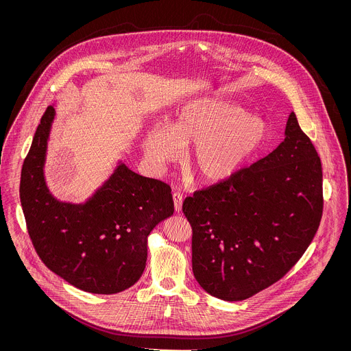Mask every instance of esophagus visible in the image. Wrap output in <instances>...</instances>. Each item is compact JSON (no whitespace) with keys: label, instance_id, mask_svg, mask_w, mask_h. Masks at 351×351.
Returning a JSON list of instances; mask_svg holds the SVG:
<instances>
[{"label":"esophagus","instance_id":"1","mask_svg":"<svg viewBox=\"0 0 351 351\" xmlns=\"http://www.w3.org/2000/svg\"><path fill=\"white\" fill-rule=\"evenodd\" d=\"M172 199H173L175 210H176V212H180V210H182V206H183V196H182L179 192H175V193L172 195Z\"/></svg>","mask_w":351,"mask_h":351}]
</instances>
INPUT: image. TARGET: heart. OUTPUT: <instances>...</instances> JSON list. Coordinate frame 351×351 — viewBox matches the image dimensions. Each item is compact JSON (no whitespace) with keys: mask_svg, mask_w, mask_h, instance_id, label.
I'll list each match as a JSON object with an SVG mask.
<instances>
[{"mask_svg":"<svg viewBox=\"0 0 351 351\" xmlns=\"http://www.w3.org/2000/svg\"><path fill=\"white\" fill-rule=\"evenodd\" d=\"M267 138V123L262 118L247 116L238 105L200 100L182 108L167 132H147L142 145L158 166L179 159L180 149L193 146L189 167L202 182L218 183L245 167Z\"/></svg>","mask_w":351,"mask_h":351,"instance_id":"heart-1","label":"heart"}]
</instances>
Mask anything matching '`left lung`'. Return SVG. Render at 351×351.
<instances>
[{
    "mask_svg": "<svg viewBox=\"0 0 351 351\" xmlns=\"http://www.w3.org/2000/svg\"><path fill=\"white\" fill-rule=\"evenodd\" d=\"M322 208L321 160L291 113L285 138L271 154L184 200L196 280L226 301L263 291L308 249Z\"/></svg>",
    "mask_w": 351,
    "mask_h": 351,
    "instance_id": "1",
    "label": "left lung"
}]
</instances>
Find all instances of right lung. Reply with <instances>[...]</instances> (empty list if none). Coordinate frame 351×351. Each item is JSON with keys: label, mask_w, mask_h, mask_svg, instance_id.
Masks as SVG:
<instances>
[{"label": "right lung", "mask_w": 351, "mask_h": 351, "mask_svg": "<svg viewBox=\"0 0 351 351\" xmlns=\"http://www.w3.org/2000/svg\"><path fill=\"white\" fill-rule=\"evenodd\" d=\"M53 117L49 106L21 172V205L34 249L52 272L76 288L118 293L139 280L149 234L173 215L171 186L121 163L85 204L56 200L43 175Z\"/></svg>", "instance_id": "1"}]
</instances>
